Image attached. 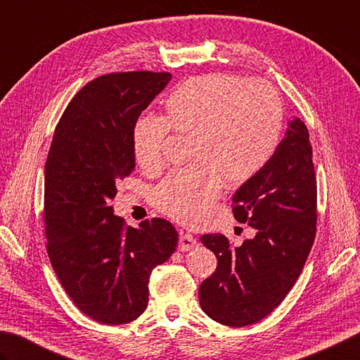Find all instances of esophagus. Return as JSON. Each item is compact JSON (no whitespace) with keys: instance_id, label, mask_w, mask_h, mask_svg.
<instances>
[{"instance_id":"esophagus-1","label":"esophagus","mask_w":360,"mask_h":360,"mask_svg":"<svg viewBox=\"0 0 360 360\" xmlns=\"http://www.w3.org/2000/svg\"><path fill=\"white\" fill-rule=\"evenodd\" d=\"M195 246H198V240H195L191 233L180 232V241H179L180 250H191Z\"/></svg>"}]
</instances>
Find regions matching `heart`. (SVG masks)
<instances>
[{"instance_id":"b5f03b06","label":"heart","mask_w":360,"mask_h":360,"mask_svg":"<svg viewBox=\"0 0 360 360\" xmlns=\"http://www.w3.org/2000/svg\"><path fill=\"white\" fill-rule=\"evenodd\" d=\"M283 127L279 94L262 79L205 73L183 81L165 98V117L144 114L131 128L138 165H162L169 130L191 134L194 165L169 174L153 191L161 213L188 226L203 221L224 183L241 186L273 157Z\"/></svg>"}]
</instances>
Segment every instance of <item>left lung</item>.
<instances>
[{"mask_svg":"<svg viewBox=\"0 0 360 360\" xmlns=\"http://www.w3.org/2000/svg\"><path fill=\"white\" fill-rule=\"evenodd\" d=\"M233 216L255 229L232 248L221 233L203 235L218 266L200 283V307L232 328L268 316L295 285L316 232V172L309 130L291 119L285 136L254 179L233 194Z\"/></svg>","mask_w":360,"mask_h":360,"instance_id":"1","label":"left lung"}]
</instances>
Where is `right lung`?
Instances as JSON below:
<instances>
[{
    "instance_id": "right-lung-1",
    "label": "right lung",
    "mask_w": 360,
    "mask_h": 360,
    "mask_svg": "<svg viewBox=\"0 0 360 360\" xmlns=\"http://www.w3.org/2000/svg\"><path fill=\"white\" fill-rule=\"evenodd\" d=\"M171 78L125 72L87 83L65 108L45 162L51 266L75 306L103 324L136 320L147 307L152 269L177 248L169 221L134 229L111 207L117 183L134 169L133 124Z\"/></svg>"
}]
</instances>
